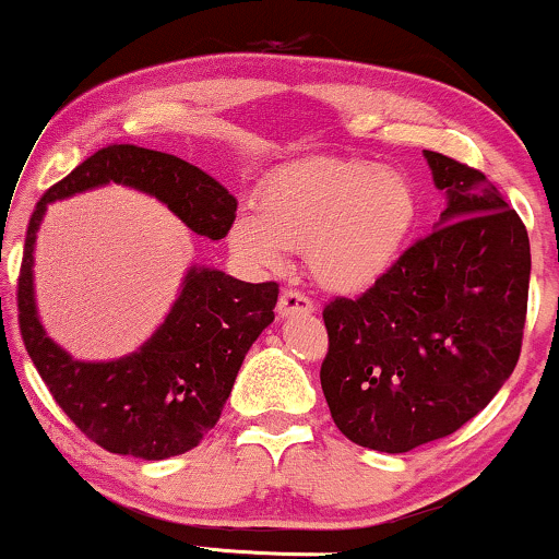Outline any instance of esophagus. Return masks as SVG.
I'll use <instances>...</instances> for the list:
<instances>
[{
    "instance_id": "34e87169",
    "label": "esophagus",
    "mask_w": 559,
    "mask_h": 559,
    "mask_svg": "<svg viewBox=\"0 0 559 559\" xmlns=\"http://www.w3.org/2000/svg\"><path fill=\"white\" fill-rule=\"evenodd\" d=\"M316 310V305H312V299L310 297H305V294L301 292H292V288H288V292H284L281 294V299H278V316L281 318H292V316H299V312H312Z\"/></svg>"
}]
</instances>
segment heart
Instances as JSON below:
<instances>
[{
    "label": "heart",
    "mask_w": 559,
    "mask_h": 559,
    "mask_svg": "<svg viewBox=\"0 0 559 559\" xmlns=\"http://www.w3.org/2000/svg\"><path fill=\"white\" fill-rule=\"evenodd\" d=\"M418 213V191L402 170L373 159H299L267 176L258 215L236 217L228 243L254 271H278L288 249H305L320 286L357 294L396 265Z\"/></svg>",
    "instance_id": "b5f03b06"
}]
</instances>
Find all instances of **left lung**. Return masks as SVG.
Returning a JSON list of instances; mask_svg holds the SVG:
<instances>
[{"instance_id":"obj_1","label":"left lung","mask_w":559,"mask_h":559,"mask_svg":"<svg viewBox=\"0 0 559 559\" xmlns=\"http://www.w3.org/2000/svg\"><path fill=\"white\" fill-rule=\"evenodd\" d=\"M447 210L357 299L323 310L320 386L346 439L400 454L444 439L493 400L521 357L531 243L486 176L423 152Z\"/></svg>"}]
</instances>
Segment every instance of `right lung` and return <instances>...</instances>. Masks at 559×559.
Segmentation results:
<instances>
[{"instance_id":"obj_1","label":"right lung","mask_w":559,"mask_h":559,"mask_svg":"<svg viewBox=\"0 0 559 559\" xmlns=\"http://www.w3.org/2000/svg\"><path fill=\"white\" fill-rule=\"evenodd\" d=\"M105 183H123L168 204L194 234L223 239L236 197L197 165L133 144H110L83 159L38 199L17 278V323L31 360L55 402L94 444L139 460L189 452L223 413L249 346L273 323L278 284H243L215 267H189L163 325L131 355L73 360L44 331L34 299V243L47 204Z\"/></svg>"}]
</instances>
